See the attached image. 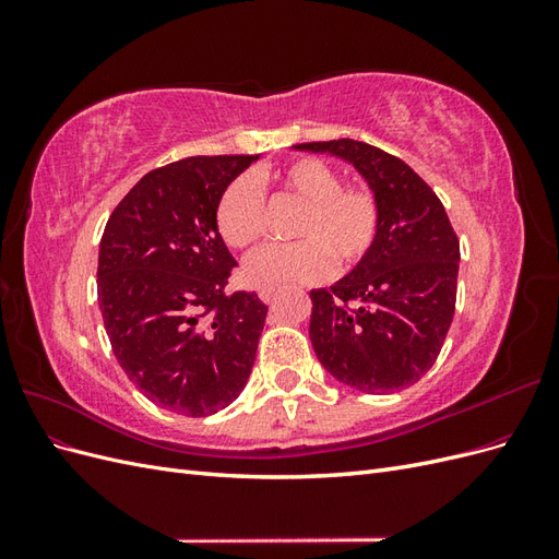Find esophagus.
<instances>
[{
  "mask_svg": "<svg viewBox=\"0 0 559 559\" xmlns=\"http://www.w3.org/2000/svg\"><path fill=\"white\" fill-rule=\"evenodd\" d=\"M275 296H277V289H273V286H261V289H259V298L263 302H273Z\"/></svg>",
  "mask_w": 559,
  "mask_h": 559,
  "instance_id": "1",
  "label": "esophagus"
}]
</instances>
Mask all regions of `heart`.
I'll return each instance as SVG.
<instances>
[{
	"label": "heart",
	"instance_id": "1",
	"mask_svg": "<svg viewBox=\"0 0 559 559\" xmlns=\"http://www.w3.org/2000/svg\"><path fill=\"white\" fill-rule=\"evenodd\" d=\"M267 181L280 195L302 202L294 224L298 242L253 253L245 267L251 284H314L331 277L333 267L337 273L357 267L376 247L382 226L376 193L364 186H343L329 163L300 156L282 165ZM216 230L233 249H251L263 240L265 198L251 177L233 179L224 189L216 202Z\"/></svg>",
	"mask_w": 559,
	"mask_h": 559
}]
</instances>
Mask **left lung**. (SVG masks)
<instances>
[{"label":"left lung","instance_id":"1","mask_svg":"<svg viewBox=\"0 0 559 559\" xmlns=\"http://www.w3.org/2000/svg\"><path fill=\"white\" fill-rule=\"evenodd\" d=\"M296 148L349 160L382 210L368 257L331 289L310 292L317 359L359 392H401L433 366L454 317L460 240L443 202L411 165L366 142Z\"/></svg>","mask_w":559,"mask_h":559}]
</instances>
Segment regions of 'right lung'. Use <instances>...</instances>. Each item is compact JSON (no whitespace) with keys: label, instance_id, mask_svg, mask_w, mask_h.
I'll list each match as a JSON object with an SVG mask.
<instances>
[{"label":"right lung","instance_id":"add662e5","mask_svg":"<svg viewBox=\"0 0 559 559\" xmlns=\"http://www.w3.org/2000/svg\"><path fill=\"white\" fill-rule=\"evenodd\" d=\"M259 156L156 167L118 202L99 240L97 300L116 361L160 408L205 417L240 396L267 306L226 292L238 265L216 202Z\"/></svg>","mask_w":559,"mask_h":559}]
</instances>
